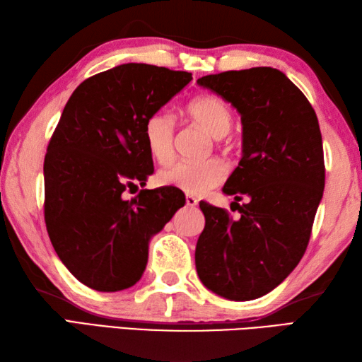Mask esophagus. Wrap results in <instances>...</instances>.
<instances>
[{"mask_svg": "<svg viewBox=\"0 0 362 362\" xmlns=\"http://www.w3.org/2000/svg\"><path fill=\"white\" fill-rule=\"evenodd\" d=\"M199 201L194 197V196H187V205L191 206V209H194V206H197Z\"/></svg>", "mask_w": 362, "mask_h": 362, "instance_id": "esophagus-1", "label": "esophagus"}]
</instances>
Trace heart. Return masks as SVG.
<instances>
[{
	"mask_svg": "<svg viewBox=\"0 0 362 362\" xmlns=\"http://www.w3.org/2000/svg\"><path fill=\"white\" fill-rule=\"evenodd\" d=\"M185 112L191 119L216 138L224 136L232 126V112L216 96H197L187 104ZM143 136L146 148L157 163L166 165L173 160L175 127L171 115L166 112L152 113L144 122ZM226 177L227 165L224 161L210 158L206 161H177L158 174V182L187 194L202 196L216 188Z\"/></svg>",
	"mask_w": 362,
	"mask_h": 362,
	"instance_id": "b5f03b06",
	"label": "heart"
}]
</instances>
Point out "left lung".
Listing matches in <instances>:
<instances>
[{"instance_id":"1","label":"left lung","mask_w":362,"mask_h":362,"mask_svg":"<svg viewBox=\"0 0 362 362\" xmlns=\"http://www.w3.org/2000/svg\"><path fill=\"white\" fill-rule=\"evenodd\" d=\"M241 115L243 157L224 188L241 218L206 202L196 244L201 281L228 300L271 292L308 245L325 187L322 135L306 96L280 70L257 66L197 79ZM241 194L251 201L241 207Z\"/></svg>"}]
</instances>
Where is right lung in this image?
I'll list each match as a JSON object with an SVG mask.
<instances>
[{"label":"right lung","instance_id":"1","mask_svg":"<svg viewBox=\"0 0 362 362\" xmlns=\"http://www.w3.org/2000/svg\"><path fill=\"white\" fill-rule=\"evenodd\" d=\"M193 79L124 64L73 91L45 156V222L60 261L86 286L122 291L141 279L149 241L185 205L180 189H141L153 173L144 122Z\"/></svg>","mask_w":362,"mask_h":362}]
</instances>
